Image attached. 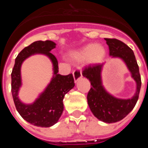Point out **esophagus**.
<instances>
[{"instance_id": "esophagus-1", "label": "esophagus", "mask_w": 148, "mask_h": 148, "mask_svg": "<svg viewBox=\"0 0 148 148\" xmlns=\"http://www.w3.org/2000/svg\"><path fill=\"white\" fill-rule=\"evenodd\" d=\"M73 78H74V80H75V83H76V82L82 77V71H81L79 69H76L75 70H74L73 73Z\"/></svg>"}]
</instances>
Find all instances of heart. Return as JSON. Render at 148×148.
Segmentation results:
<instances>
[{
	"label": "heart",
	"mask_w": 148,
	"mask_h": 148,
	"mask_svg": "<svg viewBox=\"0 0 148 148\" xmlns=\"http://www.w3.org/2000/svg\"><path fill=\"white\" fill-rule=\"evenodd\" d=\"M105 53V49L102 45L89 44L75 52L72 55V58L77 62H82L87 60L90 64H95L102 61Z\"/></svg>",
	"instance_id": "1"
}]
</instances>
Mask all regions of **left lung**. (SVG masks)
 Here are the masks:
<instances>
[{"label": "left lung", "mask_w": 148, "mask_h": 148, "mask_svg": "<svg viewBox=\"0 0 148 148\" xmlns=\"http://www.w3.org/2000/svg\"><path fill=\"white\" fill-rule=\"evenodd\" d=\"M109 47L111 58L122 60L136 82V88L134 95L128 99H119L108 92L102 83L101 72L104 63L89 66L84 70V77L89 79L91 88L87 94V102L92 114L105 123H114L125 118L136 104L140 92L141 77L135 55L131 49L121 40L104 38Z\"/></svg>", "instance_id": "left-lung-1"}]
</instances>
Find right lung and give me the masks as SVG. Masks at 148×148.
<instances>
[{"label": "right lung", "mask_w": 148, "mask_h": 148, "mask_svg": "<svg viewBox=\"0 0 148 148\" xmlns=\"http://www.w3.org/2000/svg\"><path fill=\"white\" fill-rule=\"evenodd\" d=\"M56 44L51 40H38L25 47L15 58L12 72V94L15 108L22 118L37 127H49L58 122L64 111L63 99L75 86L73 74H58V63L50 51L56 48ZM35 54H44L53 64V75L51 82L39 97L32 104L22 103L18 97L22 85L21 65L29 56Z\"/></svg>", "instance_id": "right-lung-1"}]
</instances>
